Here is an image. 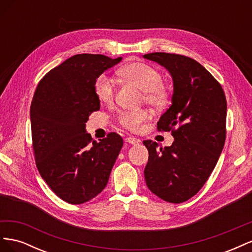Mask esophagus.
I'll return each instance as SVG.
<instances>
[{"label":"esophagus","instance_id":"esophagus-1","mask_svg":"<svg viewBox=\"0 0 252 252\" xmlns=\"http://www.w3.org/2000/svg\"><path fill=\"white\" fill-rule=\"evenodd\" d=\"M125 142L129 143V144H132V145H136V144H139L141 141L138 140V139H135V138H131V136H129V138L125 139Z\"/></svg>","mask_w":252,"mask_h":252}]
</instances>
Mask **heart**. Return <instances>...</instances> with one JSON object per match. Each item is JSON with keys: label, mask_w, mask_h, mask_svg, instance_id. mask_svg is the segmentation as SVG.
<instances>
[{"label": "heart", "mask_w": 252, "mask_h": 252, "mask_svg": "<svg viewBox=\"0 0 252 252\" xmlns=\"http://www.w3.org/2000/svg\"><path fill=\"white\" fill-rule=\"evenodd\" d=\"M119 75L143 90L144 100L151 107L164 109L169 105L171 101L170 90L162 83V74L155 67L146 63L133 62L121 68ZM94 93L100 102L110 103L116 94L114 81L106 73L98 75L94 83ZM148 118V111L144 109L123 111L119 116V123L128 130L136 131Z\"/></svg>", "instance_id": "heart-1"}]
</instances>
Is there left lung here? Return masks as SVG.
I'll return each mask as SVG.
<instances>
[{
	"label": "left lung",
	"mask_w": 252,
	"mask_h": 252,
	"mask_svg": "<svg viewBox=\"0 0 252 252\" xmlns=\"http://www.w3.org/2000/svg\"><path fill=\"white\" fill-rule=\"evenodd\" d=\"M145 59L165 67L173 81L171 106L158 122L171 131V146L144 141L149 152L144 175L152 193L179 204L195 195L218 163L226 139L227 103L224 90L195 60L152 52Z\"/></svg>",
	"instance_id": "1"
}]
</instances>
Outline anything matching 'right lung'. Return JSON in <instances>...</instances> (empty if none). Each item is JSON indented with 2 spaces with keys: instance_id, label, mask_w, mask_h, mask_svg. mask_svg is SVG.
<instances>
[{
  "instance_id": "right-lung-1",
  "label": "right lung",
  "mask_w": 252,
  "mask_h": 252,
  "mask_svg": "<svg viewBox=\"0 0 252 252\" xmlns=\"http://www.w3.org/2000/svg\"><path fill=\"white\" fill-rule=\"evenodd\" d=\"M121 61L75 55L45 74L33 94L30 121L37 170L69 204H83L102 192L123 147L116 132L96 143L85 129L91 112L100 109L96 78Z\"/></svg>"
}]
</instances>
